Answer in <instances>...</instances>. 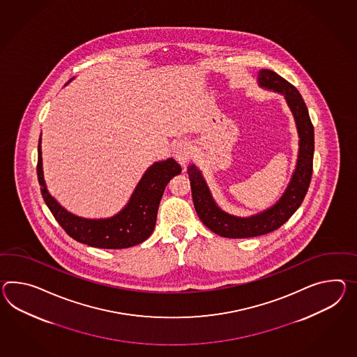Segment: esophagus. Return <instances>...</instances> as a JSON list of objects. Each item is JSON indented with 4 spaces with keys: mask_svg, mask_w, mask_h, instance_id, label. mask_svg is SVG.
Wrapping results in <instances>:
<instances>
[{
    "mask_svg": "<svg viewBox=\"0 0 357 357\" xmlns=\"http://www.w3.org/2000/svg\"><path fill=\"white\" fill-rule=\"evenodd\" d=\"M175 158L176 161L185 167V164L190 161L192 156L191 144L187 140H178L173 147Z\"/></svg>",
    "mask_w": 357,
    "mask_h": 357,
    "instance_id": "34e87169",
    "label": "esophagus"
}]
</instances>
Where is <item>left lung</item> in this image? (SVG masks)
<instances>
[{
    "mask_svg": "<svg viewBox=\"0 0 357 357\" xmlns=\"http://www.w3.org/2000/svg\"><path fill=\"white\" fill-rule=\"evenodd\" d=\"M258 84L261 87L285 96L287 105L294 116L299 137L296 170L280 200L270 209L252 217L231 215L215 204L200 170L195 165H190L187 169L191 182L193 205L201 222L214 234L228 238L266 235L280 228L302 205L312 178L314 137L312 122L303 98L296 87L273 70H261L258 73Z\"/></svg>",
    "mask_w": 357,
    "mask_h": 357,
    "instance_id": "8db88e82",
    "label": "left lung"
}]
</instances>
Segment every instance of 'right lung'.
Returning a JSON list of instances; mask_svg holds the SVG:
<instances>
[{"mask_svg": "<svg viewBox=\"0 0 357 357\" xmlns=\"http://www.w3.org/2000/svg\"><path fill=\"white\" fill-rule=\"evenodd\" d=\"M181 172L182 167L174 158L155 162L142 176L129 202L116 215L105 219L77 217L64 209L47 191L43 172L41 138L38 140L37 176L45 204L72 238L94 248L125 249L146 241L155 229L157 210L166 184Z\"/></svg>", "mask_w": 357, "mask_h": 357, "instance_id": "right-lung-1", "label": "right lung"}]
</instances>
